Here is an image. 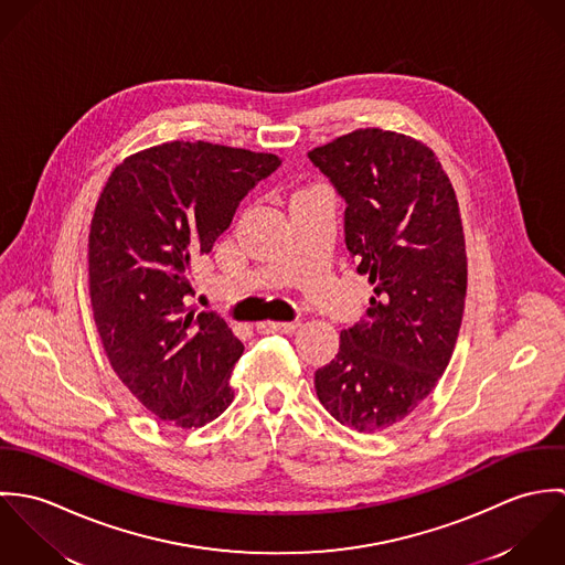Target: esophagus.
Returning <instances> with one entry per match:
<instances>
[{
    "mask_svg": "<svg viewBox=\"0 0 565 565\" xmlns=\"http://www.w3.org/2000/svg\"><path fill=\"white\" fill-rule=\"evenodd\" d=\"M300 322H260L256 328L260 332H294Z\"/></svg>",
    "mask_w": 565,
    "mask_h": 565,
    "instance_id": "obj_1",
    "label": "esophagus"
}]
</instances>
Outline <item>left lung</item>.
<instances>
[{
    "instance_id": "left-lung-1",
    "label": "left lung",
    "mask_w": 565,
    "mask_h": 565,
    "mask_svg": "<svg viewBox=\"0 0 565 565\" xmlns=\"http://www.w3.org/2000/svg\"><path fill=\"white\" fill-rule=\"evenodd\" d=\"M309 159L345 200V245L374 287L365 320L341 330L316 372V392L343 426L379 433L450 363L468 289L459 202L433 150L392 130H354Z\"/></svg>"
}]
</instances>
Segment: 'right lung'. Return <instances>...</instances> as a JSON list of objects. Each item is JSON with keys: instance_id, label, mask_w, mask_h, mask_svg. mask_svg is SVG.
Listing matches in <instances>:
<instances>
[{"instance_id": "1", "label": "right lung", "mask_w": 565, "mask_h": 565, "mask_svg": "<svg viewBox=\"0 0 565 565\" xmlns=\"http://www.w3.org/2000/svg\"><path fill=\"white\" fill-rule=\"evenodd\" d=\"M276 154L171 141L110 173L88 233V296L104 352L162 422L200 428L233 403L243 343L213 311H186L191 263L213 249Z\"/></svg>"}]
</instances>
